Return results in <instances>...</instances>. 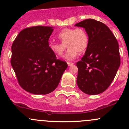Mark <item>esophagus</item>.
I'll use <instances>...</instances> for the list:
<instances>
[{"label": "esophagus", "mask_w": 129, "mask_h": 129, "mask_svg": "<svg viewBox=\"0 0 129 129\" xmlns=\"http://www.w3.org/2000/svg\"><path fill=\"white\" fill-rule=\"evenodd\" d=\"M67 63H68V65L69 66V67H71V66H72V65H73V64H74V63H73V62H68Z\"/></svg>", "instance_id": "obj_1"}]
</instances>
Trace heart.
Masks as SVG:
<instances>
[{
  "label": "heart",
  "mask_w": 129,
  "mask_h": 129,
  "mask_svg": "<svg viewBox=\"0 0 129 129\" xmlns=\"http://www.w3.org/2000/svg\"><path fill=\"white\" fill-rule=\"evenodd\" d=\"M57 38L61 43L51 42L49 49L55 56H61L67 45L68 49L64 57L67 60L75 58L78 52H84L89 45V35L86 30L82 28L62 29L57 34Z\"/></svg>",
  "instance_id": "heart-1"
}]
</instances>
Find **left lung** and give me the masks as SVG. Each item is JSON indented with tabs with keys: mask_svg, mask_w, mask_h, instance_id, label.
Returning a JSON list of instances; mask_svg holds the SVG:
<instances>
[{
	"mask_svg": "<svg viewBox=\"0 0 129 129\" xmlns=\"http://www.w3.org/2000/svg\"><path fill=\"white\" fill-rule=\"evenodd\" d=\"M75 26L84 28L89 39L85 54L77 62V85L85 94H99L109 87L120 67L118 43L102 22L87 19Z\"/></svg>",
	"mask_w": 129,
	"mask_h": 129,
	"instance_id": "8db88e82",
	"label": "left lung"
}]
</instances>
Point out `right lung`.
Returning a JSON list of instances; mask_svg holds the SVG:
<instances>
[{"instance_id": "obj_1", "label": "right lung", "mask_w": 129, "mask_h": 129, "mask_svg": "<svg viewBox=\"0 0 129 129\" xmlns=\"http://www.w3.org/2000/svg\"><path fill=\"white\" fill-rule=\"evenodd\" d=\"M54 29L36 26L24 28L11 47V59L19 85L34 94L54 91L68 67L67 62L56 58L49 49V39Z\"/></svg>"}]
</instances>
